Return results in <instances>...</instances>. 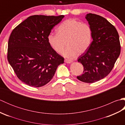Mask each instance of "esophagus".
Here are the masks:
<instances>
[{
    "label": "esophagus",
    "instance_id": "1",
    "mask_svg": "<svg viewBox=\"0 0 125 125\" xmlns=\"http://www.w3.org/2000/svg\"><path fill=\"white\" fill-rule=\"evenodd\" d=\"M64 62L65 63H70L72 62V61L70 60H68V59H65Z\"/></svg>",
    "mask_w": 125,
    "mask_h": 125
}]
</instances>
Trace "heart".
I'll use <instances>...</instances> for the list:
<instances>
[{"label":"heart","instance_id":"heart-1","mask_svg":"<svg viewBox=\"0 0 125 125\" xmlns=\"http://www.w3.org/2000/svg\"><path fill=\"white\" fill-rule=\"evenodd\" d=\"M57 33H49L48 41L57 52L62 51L66 43L68 47L62 52V55L67 58H73L78 54H83L92 41L93 32L90 26L74 19L63 21L58 27Z\"/></svg>","mask_w":125,"mask_h":125}]
</instances>
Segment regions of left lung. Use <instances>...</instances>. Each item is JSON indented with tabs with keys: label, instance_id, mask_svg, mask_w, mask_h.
<instances>
[{
	"label": "left lung",
	"instance_id": "8db88e82",
	"mask_svg": "<svg viewBox=\"0 0 125 125\" xmlns=\"http://www.w3.org/2000/svg\"><path fill=\"white\" fill-rule=\"evenodd\" d=\"M85 18L92 30L93 41L89 49L78 58L84 71L77 78L91 83L110 73L120 55L121 47L117 31L105 18L92 13L87 14Z\"/></svg>",
	"mask_w": 125,
	"mask_h": 125
}]
</instances>
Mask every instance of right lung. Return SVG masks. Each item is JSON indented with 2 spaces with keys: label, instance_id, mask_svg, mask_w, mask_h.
Returning a JSON list of instances; mask_svg holds the SVG:
<instances>
[{
  "label": "right lung",
  "instance_id": "right-lung-1",
  "mask_svg": "<svg viewBox=\"0 0 125 125\" xmlns=\"http://www.w3.org/2000/svg\"><path fill=\"white\" fill-rule=\"evenodd\" d=\"M64 15H34L18 25L8 42L7 60L18 78L29 86L39 87L52 80L64 58L48 41L52 28Z\"/></svg>",
  "mask_w": 125,
  "mask_h": 125
}]
</instances>
